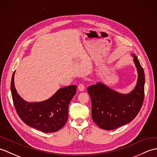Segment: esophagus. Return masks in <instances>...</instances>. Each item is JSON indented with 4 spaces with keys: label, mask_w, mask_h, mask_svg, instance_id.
Returning a JSON list of instances; mask_svg holds the SVG:
<instances>
[{
    "label": "esophagus",
    "mask_w": 157,
    "mask_h": 157,
    "mask_svg": "<svg viewBox=\"0 0 157 157\" xmlns=\"http://www.w3.org/2000/svg\"><path fill=\"white\" fill-rule=\"evenodd\" d=\"M78 90L79 91H84L85 90V86L84 84H80L78 86Z\"/></svg>",
    "instance_id": "34e87169"
}]
</instances>
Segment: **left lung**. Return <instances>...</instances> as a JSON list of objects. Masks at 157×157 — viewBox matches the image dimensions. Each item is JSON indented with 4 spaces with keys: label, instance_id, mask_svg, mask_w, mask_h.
Returning <instances> with one entry per match:
<instances>
[{
    "label": "left lung",
    "instance_id": "1",
    "mask_svg": "<svg viewBox=\"0 0 157 157\" xmlns=\"http://www.w3.org/2000/svg\"><path fill=\"white\" fill-rule=\"evenodd\" d=\"M133 56L138 78L129 94H120L101 82L87 88L92 102V119L103 129L113 130L125 125L140 111L144 99V72L137 56Z\"/></svg>",
    "mask_w": 157,
    "mask_h": 157
}]
</instances>
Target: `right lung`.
I'll return each mask as SVG.
<instances>
[{"label":"right lung","instance_id":"obj_1","mask_svg":"<svg viewBox=\"0 0 157 157\" xmlns=\"http://www.w3.org/2000/svg\"><path fill=\"white\" fill-rule=\"evenodd\" d=\"M13 73L11 82V95L17 113L29 127L45 133L57 132L68 119L70 101L75 96L77 86H69L59 89L52 97L40 102H28L17 93Z\"/></svg>","mask_w":157,"mask_h":157}]
</instances>
